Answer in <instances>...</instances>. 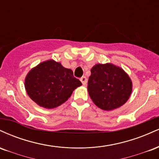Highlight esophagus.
<instances>
[{
	"mask_svg": "<svg viewBox=\"0 0 159 159\" xmlns=\"http://www.w3.org/2000/svg\"><path fill=\"white\" fill-rule=\"evenodd\" d=\"M80 80H81L82 84L86 85V84H87V78L85 77V76H83V77H81V79H80Z\"/></svg>",
	"mask_w": 159,
	"mask_h": 159,
	"instance_id": "1",
	"label": "esophagus"
}]
</instances>
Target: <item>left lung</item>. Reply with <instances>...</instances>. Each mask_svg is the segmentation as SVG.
<instances>
[{"mask_svg": "<svg viewBox=\"0 0 159 159\" xmlns=\"http://www.w3.org/2000/svg\"><path fill=\"white\" fill-rule=\"evenodd\" d=\"M87 84L91 99L102 110L111 111L122 106L132 93L130 78L121 68L111 63L94 66Z\"/></svg>", "mask_w": 159, "mask_h": 159, "instance_id": "left-lung-1", "label": "left lung"}]
</instances>
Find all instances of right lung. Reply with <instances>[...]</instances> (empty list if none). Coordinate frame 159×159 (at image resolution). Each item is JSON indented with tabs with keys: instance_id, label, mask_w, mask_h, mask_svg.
<instances>
[{
	"instance_id": "right-lung-1",
	"label": "right lung",
	"mask_w": 159,
	"mask_h": 159,
	"mask_svg": "<svg viewBox=\"0 0 159 159\" xmlns=\"http://www.w3.org/2000/svg\"><path fill=\"white\" fill-rule=\"evenodd\" d=\"M25 84L30 98L45 108H54L65 102L75 89L81 85L71 69L52 60L31 69Z\"/></svg>"
}]
</instances>
